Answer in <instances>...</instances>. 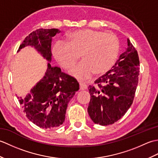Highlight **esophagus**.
<instances>
[{
  "label": "esophagus",
  "mask_w": 158,
  "mask_h": 158,
  "mask_svg": "<svg viewBox=\"0 0 158 158\" xmlns=\"http://www.w3.org/2000/svg\"><path fill=\"white\" fill-rule=\"evenodd\" d=\"M88 88V86L85 85V83H79V89L80 90H85Z\"/></svg>",
  "instance_id": "34e87169"
}]
</instances>
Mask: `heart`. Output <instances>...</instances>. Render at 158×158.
Wrapping results in <instances>:
<instances>
[{"mask_svg": "<svg viewBox=\"0 0 158 158\" xmlns=\"http://www.w3.org/2000/svg\"><path fill=\"white\" fill-rule=\"evenodd\" d=\"M65 41L55 43L53 56L63 69H69L81 54L83 61L69 71L80 80L88 79L92 73L102 75L109 71L118 56L119 40L112 33L85 29L69 33Z\"/></svg>", "mask_w": 158, "mask_h": 158, "instance_id": "1", "label": "heart"}]
</instances>
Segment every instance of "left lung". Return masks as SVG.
Instances as JSON below:
<instances>
[{"instance_id": "obj_1", "label": "left lung", "mask_w": 158, "mask_h": 158, "mask_svg": "<svg viewBox=\"0 0 158 158\" xmlns=\"http://www.w3.org/2000/svg\"><path fill=\"white\" fill-rule=\"evenodd\" d=\"M127 45L113 69L88 87L91 96L88 111L95 123L113 124L132 105L139 81V58L128 39Z\"/></svg>"}]
</instances>
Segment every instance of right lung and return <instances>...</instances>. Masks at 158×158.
Instances as JSON below:
<instances>
[{"instance_id":"right-lung-1","label":"right lung","mask_w":158,"mask_h":158,"mask_svg":"<svg viewBox=\"0 0 158 158\" xmlns=\"http://www.w3.org/2000/svg\"><path fill=\"white\" fill-rule=\"evenodd\" d=\"M56 28L38 29L26 36L18 50L31 47L48 61L45 75L24 98L18 97L23 112L30 121L42 128L58 127L65 120L67 106L79 89L77 80L52 66V38L60 33Z\"/></svg>"}]
</instances>
